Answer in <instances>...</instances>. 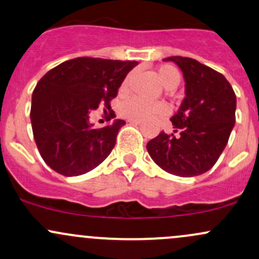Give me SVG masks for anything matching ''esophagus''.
<instances>
[{"mask_svg":"<svg viewBox=\"0 0 259 259\" xmlns=\"http://www.w3.org/2000/svg\"><path fill=\"white\" fill-rule=\"evenodd\" d=\"M127 123L134 124V125H140V124H143V121H141V120H134V119H129V120H127Z\"/></svg>","mask_w":259,"mask_h":259,"instance_id":"1","label":"esophagus"}]
</instances>
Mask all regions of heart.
I'll return each mask as SVG.
<instances>
[{
    "instance_id": "obj_1",
    "label": "heart",
    "mask_w": 259,
    "mask_h": 259,
    "mask_svg": "<svg viewBox=\"0 0 259 259\" xmlns=\"http://www.w3.org/2000/svg\"><path fill=\"white\" fill-rule=\"evenodd\" d=\"M132 75H127L121 82L120 92L125 93L129 88ZM157 78L166 90H175L181 82V73L172 65H163L157 69ZM168 113V107L161 102H146L138 97L127 98L119 104V114L126 119L145 120L152 116L164 115Z\"/></svg>"
}]
</instances>
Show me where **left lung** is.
I'll list each match as a JSON object with an SVG mask.
<instances>
[{"mask_svg":"<svg viewBox=\"0 0 259 259\" xmlns=\"http://www.w3.org/2000/svg\"><path fill=\"white\" fill-rule=\"evenodd\" d=\"M186 82V97L171 118L177 135L163 132L146 149L163 171L194 177L209 171L235 126L236 96L225 76L190 58L171 56Z\"/></svg>","mask_w":259,"mask_h":259,"instance_id":"left-lung-1","label":"left lung"}]
</instances>
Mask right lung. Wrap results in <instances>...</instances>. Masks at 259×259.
<instances>
[{"mask_svg": "<svg viewBox=\"0 0 259 259\" xmlns=\"http://www.w3.org/2000/svg\"><path fill=\"white\" fill-rule=\"evenodd\" d=\"M138 64L76 58L42 76L32 96L30 121L39 152L51 169L73 177L92 171L106 160L125 121L114 119L96 129L90 114L104 107L109 110V120L114 118L109 102Z\"/></svg>", "mask_w": 259, "mask_h": 259, "instance_id": "right-lung-1", "label": "right lung"}]
</instances>
